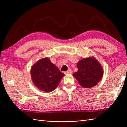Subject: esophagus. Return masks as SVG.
Segmentation results:
<instances>
[{
  "label": "esophagus",
  "mask_w": 127,
  "mask_h": 127,
  "mask_svg": "<svg viewBox=\"0 0 127 127\" xmlns=\"http://www.w3.org/2000/svg\"><path fill=\"white\" fill-rule=\"evenodd\" d=\"M72 72V70L71 69H69L68 70H67V71L64 72V74H71V73Z\"/></svg>",
  "instance_id": "esophagus-1"
}]
</instances>
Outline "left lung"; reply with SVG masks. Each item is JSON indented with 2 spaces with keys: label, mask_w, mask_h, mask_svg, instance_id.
<instances>
[{
  "label": "left lung",
  "mask_w": 127,
  "mask_h": 127,
  "mask_svg": "<svg viewBox=\"0 0 127 127\" xmlns=\"http://www.w3.org/2000/svg\"><path fill=\"white\" fill-rule=\"evenodd\" d=\"M78 71L73 74L84 88H91L99 82L103 74L101 64L94 58H87L77 64Z\"/></svg>",
  "instance_id": "8db88e82"
}]
</instances>
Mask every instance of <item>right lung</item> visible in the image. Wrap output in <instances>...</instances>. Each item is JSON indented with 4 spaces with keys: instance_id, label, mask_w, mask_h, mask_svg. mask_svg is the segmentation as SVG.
<instances>
[{
    "instance_id": "add662e5",
    "label": "right lung",
    "mask_w": 127,
    "mask_h": 127,
    "mask_svg": "<svg viewBox=\"0 0 127 127\" xmlns=\"http://www.w3.org/2000/svg\"><path fill=\"white\" fill-rule=\"evenodd\" d=\"M31 75L34 85L47 93L55 90L64 76L48 58L40 59L33 65Z\"/></svg>"
}]
</instances>
